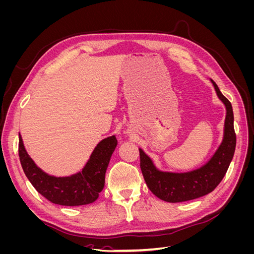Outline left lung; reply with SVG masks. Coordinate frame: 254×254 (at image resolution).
<instances>
[{
    "instance_id": "1",
    "label": "left lung",
    "mask_w": 254,
    "mask_h": 254,
    "mask_svg": "<svg viewBox=\"0 0 254 254\" xmlns=\"http://www.w3.org/2000/svg\"><path fill=\"white\" fill-rule=\"evenodd\" d=\"M218 98L226 107L224 136L212 158L201 167L186 173L163 172L153 163L151 158L140 149L141 170L148 189L158 198L167 202H182L211 193L224 178L233 159L236 135L232 105L222 95L212 79Z\"/></svg>"
}]
</instances>
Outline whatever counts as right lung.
<instances>
[{
	"instance_id": "1",
	"label": "right lung",
	"mask_w": 254,
	"mask_h": 254,
	"mask_svg": "<svg viewBox=\"0 0 254 254\" xmlns=\"http://www.w3.org/2000/svg\"><path fill=\"white\" fill-rule=\"evenodd\" d=\"M115 135L99 142L90 159L78 173L65 177L49 175L38 167L29 157L19 133V157L23 171L38 193L53 203L67 206L94 202L105 186V175L112 153L117 147Z\"/></svg>"
}]
</instances>
